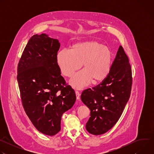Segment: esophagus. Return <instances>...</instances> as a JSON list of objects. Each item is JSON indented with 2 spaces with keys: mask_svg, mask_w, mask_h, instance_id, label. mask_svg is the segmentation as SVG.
Returning a JSON list of instances; mask_svg holds the SVG:
<instances>
[{
  "mask_svg": "<svg viewBox=\"0 0 154 154\" xmlns=\"http://www.w3.org/2000/svg\"><path fill=\"white\" fill-rule=\"evenodd\" d=\"M75 95H76V97L77 100L80 99V93L79 91H75Z\"/></svg>",
  "mask_w": 154,
  "mask_h": 154,
  "instance_id": "obj_1",
  "label": "esophagus"
}]
</instances>
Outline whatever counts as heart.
<instances>
[{
	"label": "heart",
	"instance_id": "1",
	"mask_svg": "<svg viewBox=\"0 0 154 154\" xmlns=\"http://www.w3.org/2000/svg\"><path fill=\"white\" fill-rule=\"evenodd\" d=\"M56 58L61 73L67 77L79 70L83 64V70L70 80L72 86L79 90L88 85L91 81L93 83L103 81L110 72L113 63L110 49L93 40L76 42L71 51H60Z\"/></svg>",
	"mask_w": 154,
	"mask_h": 154
}]
</instances>
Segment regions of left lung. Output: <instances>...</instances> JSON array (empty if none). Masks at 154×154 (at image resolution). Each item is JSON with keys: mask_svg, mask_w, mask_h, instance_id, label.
<instances>
[{"mask_svg": "<svg viewBox=\"0 0 154 154\" xmlns=\"http://www.w3.org/2000/svg\"><path fill=\"white\" fill-rule=\"evenodd\" d=\"M131 84L129 60L120 46L107 77L82 93V101L91 111V116L86 124L90 134H103L116 124L130 98Z\"/></svg>", "mask_w": 154, "mask_h": 154, "instance_id": "left-lung-1", "label": "left lung"}]
</instances>
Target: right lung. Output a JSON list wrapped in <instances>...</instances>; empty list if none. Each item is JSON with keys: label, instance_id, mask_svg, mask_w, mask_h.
I'll list each match as a JSON object with an SVG mask.
<instances>
[{"label": "right lung", "instance_id": "add662e5", "mask_svg": "<svg viewBox=\"0 0 154 154\" xmlns=\"http://www.w3.org/2000/svg\"><path fill=\"white\" fill-rule=\"evenodd\" d=\"M60 44L45 33L30 38L17 66V80L24 110L36 128L54 136L61 130L63 114L76 100L57 62Z\"/></svg>", "mask_w": 154, "mask_h": 154}]
</instances>
